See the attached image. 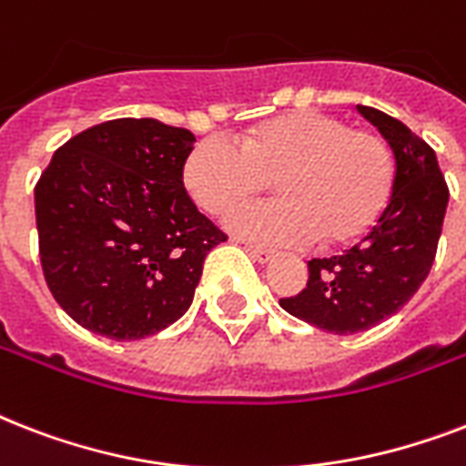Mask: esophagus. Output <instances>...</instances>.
I'll use <instances>...</instances> for the list:
<instances>
[{"label":"esophagus","instance_id":"obj_1","mask_svg":"<svg viewBox=\"0 0 466 466\" xmlns=\"http://www.w3.org/2000/svg\"><path fill=\"white\" fill-rule=\"evenodd\" d=\"M247 251L251 256H254L256 261H261V263H268V261H273V258H276V251H273V248H266V247H247Z\"/></svg>","mask_w":466,"mask_h":466}]
</instances>
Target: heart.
<instances>
[{
    "label": "heart",
    "instance_id": "1",
    "mask_svg": "<svg viewBox=\"0 0 466 466\" xmlns=\"http://www.w3.org/2000/svg\"><path fill=\"white\" fill-rule=\"evenodd\" d=\"M277 178L278 201L241 204ZM397 178L382 135L353 130L317 111L285 113L251 127L239 147L205 137L183 164V183L205 212L229 218V229L263 244H350L390 205Z\"/></svg>",
    "mask_w": 466,
    "mask_h": 466
}]
</instances>
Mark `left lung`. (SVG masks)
Listing matches in <instances>:
<instances>
[{
  "label": "left lung",
  "mask_w": 466,
  "mask_h": 466,
  "mask_svg": "<svg viewBox=\"0 0 466 466\" xmlns=\"http://www.w3.org/2000/svg\"><path fill=\"white\" fill-rule=\"evenodd\" d=\"M390 142L397 178L390 205L355 247L331 258H311L307 288L280 307L329 333L368 331L416 295L435 261L450 190L428 142L401 120L358 106Z\"/></svg>",
  "instance_id": "8db88e82"
}]
</instances>
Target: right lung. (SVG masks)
<instances>
[{
    "label": "right lung",
    "instance_id": "add662e5",
    "mask_svg": "<svg viewBox=\"0 0 466 466\" xmlns=\"http://www.w3.org/2000/svg\"><path fill=\"white\" fill-rule=\"evenodd\" d=\"M193 133L118 118L75 135L35 183L46 283L76 324L137 340L188 311L212 247L227 239L183 188Z\"/></svg>",
    "mask_w": 466,
    "mask_h": 466
}]
</instances>
